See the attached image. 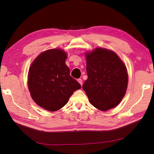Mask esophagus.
Returning a JSON list of instances; mask_svg holds the SVG:
<instances>
[{"label":"esophagus","mask_w":154,"mask_h":154,"mask_svg":"<svg viewBox=\"0 0 154 154\" xmlns=\"http://www.w3.org/2000/svg\"><path fill=\"white\" fill-rule=\"evenodd\" d=\"M78 80V83H80V85H82V83H83V82H82V79H81V78H79V79H78V80Z\"/></svg>","instance_id":"obj_1"}]
</instances>
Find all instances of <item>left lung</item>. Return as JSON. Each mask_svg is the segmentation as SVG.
Listing matches in <instances>:
<instances>
[{"label":"left lung","instance_id":"obj_1","mask_svg":"<svg viewBox=\"0 0 154 154\" xmlns=\"http://www.w3.org/2000/svg\"><path fill=\"white\" fill-rule=\"evenodd\" d=\"M85 56L88 78L82 87L88 100L101 111L114 108L127 91V67L111 50L98 48Z\"/></svg>","mask_w":154,"mask_h":154}]
</instances>
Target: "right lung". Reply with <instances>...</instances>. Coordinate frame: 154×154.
Masks as SVG:
<instances>
[{"label": "right lung", "mask_w": 154, "mask_h": 154, "mask_svg": "<svg viewBox=\"0 0 154 154\" xmlns=\"http://www.w3.org/2000/svg\"><path fill=\"white\" fill-rule=\"evenodd\" d=\"M62 49L45 51L31 65L27 85L32 99L42 108L55 112L66 105L81 85L70 75Z\"/></svg>", "instance_id": "add662e5"}]
</instances>
